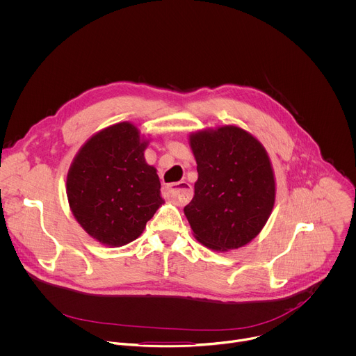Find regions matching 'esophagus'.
Masks as SVG:
<instances>
[{"label": "esophagus", "instance_id": "esophagus-1", "mask_svg": "<svg viewBox=\"0 0 356 356\" xmlns=\"http://www.w3.org/2000/svg\"><path fill=\"white\" fill-rule=\"evenodd\" d=\"M168 193L179 205H186L193 197V188L187 181H179L176 184H172L168 188Z\"/></svg>", "mask_w": 356, "mask_h": 356}]
</instances>
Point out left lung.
I'll list each match as a JSON object with an SVG mask.
<instances>
[{"instance_id": "1", "label": "left lung", "mask_w": 356, "mask_h": 356, "mask_svg": "<svg viewBox=\"0 0 356 356\" xmlns=\"http://www.w3.org/2000/svg\"><path fill=\"white\" fill-rule=\"evenodd\" d=\"M190 145L198 180L184 213L195 238L216 251L244 247L264 229L275 205L266 149L236 126L193 133Z\"/></svg>"}]
</instances>
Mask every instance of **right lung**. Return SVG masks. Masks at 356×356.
I'll use <instances>...</instances> for the list:
<instances>
[{
	"mask_svg": "<svg viewBox=\"0 0 356 356\" xmlns=\"http://www.w3.org/2000/svg\"><path fill=\"white\" fill-rule=\"evenodd\" d=\"M147 141L129 122L94 134L73 159L66 194L73 216L97 241H134L163 204L156 169L144 158Z\"/></svg>",
	"mask_w": 356,
	"mask_h": 356,
	"instance_id": "add662e5",
	"label": "right lung"
}]
</instances>
